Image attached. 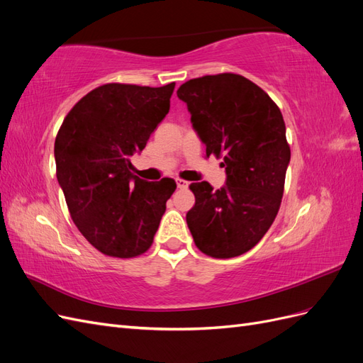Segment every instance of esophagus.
<instances>
[{
	"label": "esophagus",
	"mask_w": 363,
	"mask_h": 363,
	"mask_svg": "<svg viewBox=\"0 0 363 363\" xmlns=\"http://www.w3.org/2000/svg\"><path fill=\"white\" fill-rule=\"evenodd\" d=\"M189 186V183L186 180H182V179H177V188L179 189H186Z\"/></svg>",
	"instance_id": "34e87169"
}]
</instances>
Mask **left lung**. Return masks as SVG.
I'll return each mask as SVG.
<instances>
[{
    "label": "left lung",
    "mask_w": 363,
    "mask_h": 363,
    "mask_svg": "<svg viewBox=\"0 0 363 363\" xmlns=\"http://www.w3.org/2000/svg\"><path fill=\"white\" fill-rule=\"evenodd\" d=\"M177 96L188 104L207 157L223 159L227 174L218 191L207 182L189 186L195 204L186 223L194 242L215 259L244 255L265 236L281 203L291 148L280 108L233 72L192 79Z\"/></svg>",
    "instance_id": "8db88e82"
}]
</instances>
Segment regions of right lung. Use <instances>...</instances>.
I'll list each match as a JSON object with an SVG mask.
<instances>
[{"instance_id": "add662e5", "label": "right lung", "mask_w": 363, "mask_h": 363, "mask_svg": "<svg viewBox=\"0 0 363 363\" xmlns=\"http://www.w3.org/2000/svg\"><path fill=\"white\" fill-rule=\"evenodd\" d=\"M175 83H107L65 116L54 142L56 175L74 224L106 256L130 259L151 247L177 184L145 182L131 157L169 112Z\"/></svg>"}]
</instances>
